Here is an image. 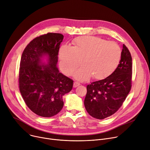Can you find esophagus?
Returning a JSON list of instances; mask_svg holds the SVG:
<instances>
[{
	"label": "esophagus",
	"instance_id": "34e87169",
	"mask_svg": "<svg viewBox=\"0 0 150 150\" xmlns=\"http://www.w3.org/2000/svg\"><path fill=\"white\" fill-rule=\"evenodd\" d=\"M80 85V84L78 82H74V88H76L78 86H79Z\"/></svg>",
	"mask_w": 150,
	"mask_h": 150
}]
</instances>
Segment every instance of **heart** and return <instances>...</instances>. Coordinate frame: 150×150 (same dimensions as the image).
I'll return each instance as SVG.
<instances>
[{
    "label": "heart",
    "mask_w": 150,
    "mask_h": 150,
    "mask_svg": "<svg viewBox=\"0 0 150 150\" xmlns=\"http://www.w3.org/2000/svg\"><path fill=\"white\" fill-rule=\"evenodd\" d=\"M74 47L62 45L59 57L62 72L70 75L83 62L85 65L74 74L76 80L86 81L93 76L103 80L111 75L119 64L122 50L116 43L95 36H82L74 41Z\"/></svg>",
    "instance_id": "obj_1"
}]
</instances>
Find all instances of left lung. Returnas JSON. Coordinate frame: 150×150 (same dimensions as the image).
<instances>
[{
	"instance_id": "left-lung-1",
	"label": "left lung",
	"mask_w": 150,
	"mask_h": 150,
	"mask_svg": "<svg viewBox=\"0 0 150 150\" xmlns=\"http://www.w3.org/2000/svg\"><path fill=\"white\" fill-rule=\"evenodd\" d=\"M131 55L123 44L121 59L114 72L87 86L84 104L89 114L101 120L117 111L131 90Z\"/></svg>"
}]
</instances>
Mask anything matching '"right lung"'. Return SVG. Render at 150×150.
Masks as SVG:
<instances>
[{
    "mask_svg": "<svg viewBox=\"0 0 150 150\" xmlns=\"http://www.w3.org/2000/svg\"><path fill=\"white\" fill-rule=\"evenodd\" d=\"M64 36L49 33L35 38L23 50L19 74V90L31 111L43 117L60 112L62 97L73 88L74 81L57 67L59 45Z\"/></svg>",
    "mask_w": 150,
    "mask_h": 150,
    "instance_id": "obj_1",
    "label": "right lung"
}]
</instances>
